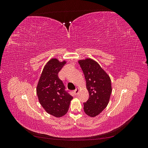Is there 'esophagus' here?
Segmentation results:
<instances>
[{"label": "esophagus", "instance_id": "1", "mask_svg": "<svg viewBox=\"0 0 148 148\" xmlns=\"http://www.w3.org/2000/svg\"><path fill=\"white\" fill-rule=\"evenodd\" d=\"M79 89L78 88H76V89H75V90H74L75 95H77L78 94V92H79Z\"/></svg>", "mask_w": 148, "mask_h": 148}]
</instances>
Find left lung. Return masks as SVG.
Listing matches in <instances>:
<instances>
[{"instance_id": "left-lung-1", "label": "left lung", "mask_w": 148, "mask_h": 148, "mask_svg": "<svg viewBox=\"0 0 148 148\" xmlns=\"http://www.w3.org/2000/svg\"><path fill=\"white\" fill-rule=\"evenodd\" d=\"M89 92V99L84 104V111L91 117L104 110L109 102L112 92L109 76L97 62L91 59L79 60Z\"/></svg>"}]
</instances>
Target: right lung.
<instances>
[{
  "label": "right lung",
  "instance_id": "1",
  "mask_svg": "<svg viewBox=\"0 0 148 148\" xmlns=\"http://www.w3.org/2000/svg\"><path fill=\"white\" fill-rule=\"evenodd\" d=\"M66 64L52 59L44 66L36 88L40 104L49 114L60 117L68 112L73 97L66 91L59 72Z\"/></svg>",
  "mask_w": 148,
  "mask_h": 148
}]
</instances>
